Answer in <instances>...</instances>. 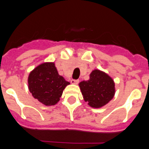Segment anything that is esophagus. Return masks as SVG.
I'll return each instance as SVG.
<instances>
[{"label": "esophagus", "mask_w": 149, "mask_h": 149, "mask_svg": "<svg viewBox=\"0 0 149 149\" xmlns=\"http://www.w3.org/2000/svg\"><path fill=\"white\" fill-rule=\"evenodd\" d=\"M79 82V80H75V79H72L71 81H70V83L73 84H78Z\"/></svg>", "instance_id": "1"}]
</instances>
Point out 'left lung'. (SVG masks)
Segmentation results:
<instances>
[{
  "label": "left lung",
  "mask_w": 149,
  "mask_h": 149,
  "mask_svg": "<svg viewBox=\"0 0 149 149\" xmlns=\"http://www.w3.org/2000/svg\"><path fill=\"white\" fill-rule=\"evenodd\" d=\"M84 101L93 108H101L113 99L115 94L114 80L105 72L94 69L88 81L79 84Z\"/></svg>",
  "instance_id": "1"
}]
</instances>
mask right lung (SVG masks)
Returning <instances> with one entry per match:
<instances>
[{
	"mask_svg": "<svg viewBox=\"0 0 149 149\" xmlns=\"http://www.w3.org/2000/svg\"><path fill=\"white\" fill-rule=\"evenodd\" d=\"M70 82L60 76L54 62L34 68L28 76V88L33 97L46 106L56 104Z\"/></svg>",
	"mask_w": 149,
	"mask_h": 149,
	"instance_id": "add662e5",
	"label": "right lung"
}]
</instances>
